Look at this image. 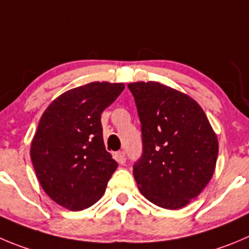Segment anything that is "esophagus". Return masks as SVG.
<instances>
[{"mask_svg": "<svg viewBox=\"0 0 249 249\" xmlns=\"http://www.w3.org/2000/svg\"><path fill=\"white\" fill-rule=\"evenodd\" d=\"M115 160H117L120 164H124L125 161H126V159H125V152L120 151V152L115 153Z\"/></svg>", "mask_w": 249, "mask_h": 249, "instance_id": "34e87169", "label": "esophagus"}]
</instances>
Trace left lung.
<instances>
[{
  "mask_svg": "<svg viewBox=\"0 0 249 249\" xmlns=\"http://www.w3.org/2000/svg\"><path fill=\"white\" fill-rule=\"evenodd\" d=\"M127 87L142 134V155L134 163L139 190L157 206L183 208L213 177L216 134L201 107L184 93L152 81Z\"/></svg>",
  "mask_w": 249,
  "mask_h": 249,
  "instance_id": "8db88e82",
  "label": "left lung"
}]
</instances>
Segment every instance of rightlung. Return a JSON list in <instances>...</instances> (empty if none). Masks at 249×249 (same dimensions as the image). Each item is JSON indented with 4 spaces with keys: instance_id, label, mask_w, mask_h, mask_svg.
I'll return each mask as SVG.
<instances>
[{
    "instance_id": "obj_1",
    "label": "right lung",
    "mask_w": 249,
    "mask_h": 249,
    "mask_svg": "<svg viewBox=\"0 0 249 249\" xmlns=\"http://www.w3.org/2000/svg\"><path fill=\"white\" fill-rule=\"evenodd\" d=\"M124 88L87 83L62 93L41 115L30 159L44 192L59 205L83 210L106 192L118 163L104 146L101 114Z\"/></svg>"
}]
</instances>
